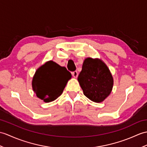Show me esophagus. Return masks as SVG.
Listing matches in <instances>:
<instances>
[{
  "mask_svg": "<svg viewBox=\"0 0 147 147\" xmlns=\"http://www.w3.org/2000/svg\"><path fill=\"white\" fill-rule=\"evenodd\" d=\"M72 75H73V76L74 78H76L78 77V73L76 71H74V72L72 73Z\"/></svg>",
  "mask_w": 147,
  "mask_h": 147,
  "instance_id": "obj_1",
  "label": "esophagus"
}]
</instances>
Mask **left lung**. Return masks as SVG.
Wrapping results in <instances>:
<instances>
[{"label": "left lung", "mask_w": 147, "mask_h": 147, "mask_svg": "<svg viewBox=\"0 0 147 147\" xmlns=\"http://www.w3.org/2000/svg\"><path fill=\"white\" fill-rule=\"evenodd\" d=\"M78 81L84 94L95 103H101L109 95L113 86V78L103 61L87 57L83 61Z\"/></svg>", "instance_id": "left-lung-1"}]
</instances>
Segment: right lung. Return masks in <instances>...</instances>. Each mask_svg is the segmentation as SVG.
<instances>
[{
    "label": "right lung",
    "mask_w": 147,
    "mask_h": 147,
    "mask_svg": "<svg viewBox=\"0 0 147 147\" xmlns=\"http://www.w3.org/2000/svg\"><path fill=\"white\" fill-rule=\"evenodd\" d=\"M71 76L65 67L53 61H47L36 71L32 80V90L37 98L49 103L61 96Z\"/></svg>",
    "instance_id": "right-lung-1"
}]
</instances>
